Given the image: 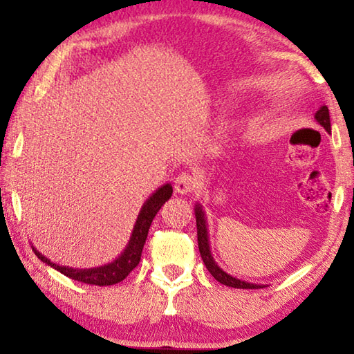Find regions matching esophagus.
Returning <instances> with one entry per match:
<instances>
[{
	"instance_id": "34e87169",
	"label": "esophagus",
	"mask_w": 354,
	"mask_h": 354,
	"mask_svg": "<svg viewBox=\"0 0 354 354\" xmlns=\"http://www.w3.org/2000/svg\"><path fill=\"white\" fill-rule=\"evenodd\" d=\"M198 184L200 179L196 175H192V173H181V175L175 179V190L181 195H187L190 192H194Z\"/></svg>"
}]
</instances>
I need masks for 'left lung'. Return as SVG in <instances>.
<instances>
[{
  "label": "left lung",
  "mask_w": 354,
  "mask_h": 354,
  "mask_svg": "<svg viewBox=\"0 0 354 354\" xmlns=\"http://www.w3.org/2000/svg\"><path fill=\"white\" fill-rule=\"evenodd\" d=\"M314 118L319 122L323 128L326 129V133H331V120H329V111L326 106H322L319 111L315 112ZM195 218H196V236H198V248L201 259L205 262L206 268L209 273L218 281V283L225 284L227 287H234V289H261V287H267L263 284H254L248 283V281L239 279L231 277L230 273H226L223 268L218 267V263L214 261L212 253H211V245H209V232H207V221L205 211H203V206L200 203L195 205Z\"/></svg>",
  "instance_id": "1"
}]
</instances>
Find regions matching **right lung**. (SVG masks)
Instances as JSON below:
<instances>
[{
  "mask_svg": "<svg viewBox=\"0 0 354 354\" xmlns=\"http://www.w3.org/2000/svg\"><path fill=\"white\" fill-rule=\"evenodd\" d=\"M173 194L171 184H164L149 196V198L143 203L139 215H137L136 225L131 232V237L128 241L127 248L122 251V254L115 257L112 262H107L104 266L93 267V268H73L68 266H59V263L51 262L46 256L40 253L37 248L32 247V251L35 256L39 257L41 262H45L46 266L55 268V270L61 272L65 277H68L75 281H81V283L92 284V286H112L117 284L120 281H123L128 274L134 270L137 263L140 262L142 250L145 245L148 230L151 226V221L156 217V214L159 212V209L164 206L167 200H170Z\"/></svg>",
  "mask_w": 354,
  "mask_h": 354,
  "instance_id": "1",
  "label": "right lung"
}]
</instances>
